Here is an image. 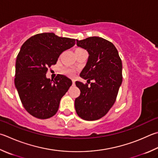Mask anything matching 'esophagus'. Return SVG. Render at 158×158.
Returning a JSON list of instances; mask_svg holds the SVG:
<instances>
[{
    "mask_svg": "<svg viewBox=\"0 0 158 158\" xmlns=\"http://www.w3.org/2000/svg\"><path fill=\"white\" fill-rule=\"evenodd\" d=\"M74 84H75V80L74 79H73V84L74 85Z\"/></svg>",
    "mask_w": 158,
    "mask_h": 158,
    "instance_id": "1",
    "label": "esophagus"
}]
</instances>
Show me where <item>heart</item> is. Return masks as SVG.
Instances as JSON below:
<instances>
[{"label":"heart","mask_w":158,"mask_h":158,"mask_svg":"<svg viewBox=\"0 0 158 158\" xmlns=\"http://www.w3.org/2000/svg\"><path fill=\"white\" fill-rule=\"evenodd\" d=\"M78 50H81V49H80V48H78V49H77L75 51ZM63 73L65 74V75L70 76V77H73L74 75V71L73 70L70 69V68H65V69L63 70Z\"/></svg>","instance_id":"1"}]
</instances>
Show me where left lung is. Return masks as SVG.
<instances>
[{"mask_svg":"<svg viewBox=\"0 0 158 158\" xmlns=\"http://www.w3.org/2000/svg\"><path fill=\"white\" fill-rule=\"evenodd\" d=\"M77 46L89 54L87 64L80 77L90 86L76 81L81 93L75 99L74 106L78 115L87 121L97 120L109 111L115 102L122 82V64L118 51L111 42L102 37L92 36L77 40Z\"/></svg>","mask_w":158,"mask_h":158,"instance_id":"obj_1","label":"left lung"}]
</instances>
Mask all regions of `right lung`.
<instances>
[{"instance_id":"add662e5","label":"right lung","mask_w":158,"mask_h":158,"mask_svg":"<svg viewBox=\"0 0 158 158\" xmlns=\"http://www.w3.org/2000/svg\"><path fill=\"white\" fill-rule=\"evenodd\" d=\"M74 44L75 39L49 32L34 35L23 44L16 57L14 84L31 115L44 119L56 113L61 99L73 83L63 74H57L54 80L48 79V68Z\"/></svg>"}]
</instances>
